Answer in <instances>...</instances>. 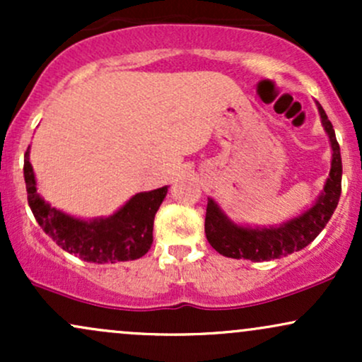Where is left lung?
Instances as JSON below:
<instances>
[{"mask_svg":"<svg viewBox=\"0 0 362 362\" xmlns=\"http://www.w3.org/2000/svg\"><path fill=\"white\" fill-rule=\"evenodd\" d=\"M322 126L325 129L332 148L330 173L323 190L310 207L301 214L272 226H250L230 219L214 199H207L206 236L216 252L231 259H247L252 262L272 260L288 257L313 242L327 226L328 219L339 204L342 190V158L335 131L325 110L317 102Z\"/></svg>","mask_w":362,"mask_h":362,"instance_id":"obj_1","label":"left lung"}]
</instances>
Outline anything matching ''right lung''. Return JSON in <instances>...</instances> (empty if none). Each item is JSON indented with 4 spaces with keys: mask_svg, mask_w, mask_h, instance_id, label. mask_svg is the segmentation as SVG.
<instances>
[{
    "mask_svg": "<svg viewBox=\"0 0 362 362\" xmlns=\"http://www.w3.org/2000/svg\"><path fill=\"white\" fill-rule=\"evenodd\" d=\"M23 177L28 206L37 223L62 250L95 264L136 260L153 243V221L158 207L167 197L168 185L149 192H138L114 214L81 219L49 204L37 192V180L30 163V146L25 153Z\"/></svg>",
    "mask_w": 362,
    "mask_h": 362,
    "instance_id": "right-lung-1",
    "label": "right lung"
}]
</instances>
